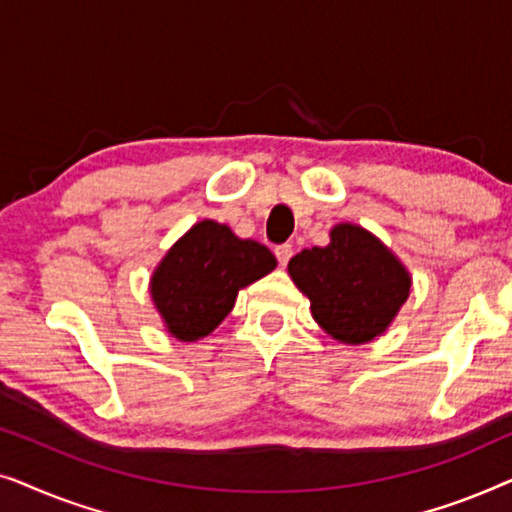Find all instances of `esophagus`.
<instances>
[{"instance_id": "esophagus-1", "label": "esophagus", "mask_w": 512, "mask_h": 512, "mask_svg": "<svg viewBox=\"0 0 512 512\" xmlns=\"http://www.w3.org/2000/svg\"><path fill=\"white\" fill-rule=\"evenodd\" d=\"M275 256H277V261H279V265H286L289 263V258L293 256V244H277L275 247Z\"/></svg>"}]
</instances>
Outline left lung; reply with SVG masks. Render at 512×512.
Wrapping results in <instances>:
<instances>
[{
	"mask_svg": "<svg viewBox=\"0 0 512 512\" xmlns=\"http://www.w3.org/2000/svg\"><path fill=\"white\" fill-rule=\"evenodd\" d=\"M289 275L310 298L314 321L347 345L384 333L410 293V275L398 258L352 223L335 226L328 247L293 256Z\"/></svg>",
	"mask_w": 512,
	"mask_h": 512,
	"instance_id": "1",
	"label": "left lung"
}]
</instances>
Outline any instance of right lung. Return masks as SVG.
Wrapping results in <instances>:
<instances>
[{"instance_id": "right-lung-1", "label": "right lung", "mask_w": 512, "mask_h": 512, "mask_svg": "<svg viewBox=\"0 0 512 512\" xmlns=\"http://www.w3.org/2000/svg\"><path fill=\"white\" fill-rule=\"evenodd\" d=\"M265 244L240 240L228 226L200 221L153 272L151 296L174 338H205L233 310L237 291L275 270Z\"/></svg>"}]
</instances>
